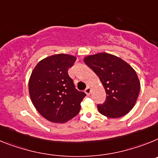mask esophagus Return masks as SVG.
I'll list each match as a JSON object with an SVG mask.
<instances>
[{"label": "esophagus", "instance_id": "obj_1", "mask_svg": "<svg viewBox=\"0 0 158 158\" xmlns=\"http://www.w3.org/2000/svg\"><path fill=\"white\" fill-rule=\"evenodd\" d=\"M90 92H91V89H90V87H87V88L85 89V93H86L87 95H90Z\"/></svg>", "mask_w": 158, "mask_h": 158}]
</instances>
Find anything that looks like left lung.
Here are the masks:
<instances>
[{"label": "left lung", "instance_id": "8db88e82", "mask_svg": "<svg viewBox=\"0 0 158 158\" xmlns=\"http://www.w3.org/2000/svg\"><path fill=\"white\" fill-rule=\"evenodd\" d=\"M83 61L98 75L106 93L104 103L98 105L100 114L110 118L128 114L140 91L139 79L134 68L118 56L106 52L87 56Z\"/></svg>", "mask_w": 158, "mask_h": 158}]
</instances>
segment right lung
Here are the masks:
<instances>
[{
	"mask_svg": "<svg viewBox=\"0 0 158 158\" xmlns=\"http://www.w3.org/2000/svg\"><path fill=\"white\" fill-rule=\"evenodd\" d=\"M76 57L56 54L40 60L31 72L28 90L32 104L47 120L64 123L79 114L86 96L68 75Z\"/></svg>",
	"mask_w": 158,
	"mask_h": 158,
	"instance_id": "add662e5",
	"label": "right lung"
}]
</instances>
